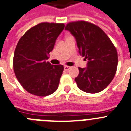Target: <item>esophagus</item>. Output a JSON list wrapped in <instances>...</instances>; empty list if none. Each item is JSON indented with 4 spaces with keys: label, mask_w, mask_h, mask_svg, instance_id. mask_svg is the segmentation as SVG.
Segmentation results:
<instances>
[{
    "label": "esophagus",
    "mask_w": 131,
    "mask_h": 131,
    "mask_svg": "<svg viewBox=\"0 0 131 131\" xmlns=\"http://www.w3.org/2000/svg\"><path fill=\"white\" fill-rule=\"evenodd\" d=\"M71 67H69V66H64V69L65 71H69V69H71Z\"/></svg>",
    "instance_id": "obj_1"
}]
</instances>
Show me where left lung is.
Returning <instances> with one entry per match:
<instances>
[{"label": "left lung", "mask_w": 131, "mask_h": 131, "mask_svg": "<svg viewBox=\"0 0 131 131\" xmlns=\"http://www.w3.org/2000/svg\"><path fill=\"white\" fill-rule=\"evenodd\" d=\"M66 30L75 37L79 53L88 60L87 67H79L75 79L81 90L96 93L110 83L116 72L118 54L108 36L101 28L86 21L71 22Z\"/></svg>", "instance_id": "1"}]
</instances>
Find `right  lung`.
I'll return each instance as SVG.
<instances>
[{
  "instance_id": "add662e5",
  "label": "right lung",
  "mask_w": 131,
  "mask_h": 131,
  "mask_svg": "<svg viewBox=\"0 0 131 131\" xmlns=\"http://www.w3.org/2000/svg\"><path fill=\"white\" fill-rule=\"evenodd\" d=\"M64 28V23H39L29 29L18 42L14 52V72L29 93L44 97L57 90L64 67L52 65L46 60Z\"/></svg>"
}]
</instances>
